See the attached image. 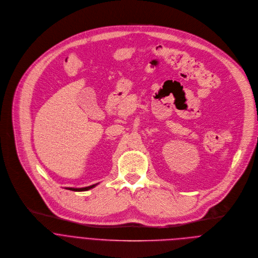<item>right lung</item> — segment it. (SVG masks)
Listing matches in <instances>:
<instances>
[{
  "instance_id": "obj_1",
  "label": "right lung",
  "mask_w": 258,
  "mask_h": 258,
  "mask_svg": "<svg viewBox=\"0 0 258 258\" xmlns=\"http://www.w3.org/2000/svg\"><path fill=\"white\" fill-rule=\"evenodd\" d=\"M97 184H93V185H90V186H87V187H82V188H72V187H66V189L68 190H71V191H87L93 187H95Z\"/></svg>"
}]
</instances>
